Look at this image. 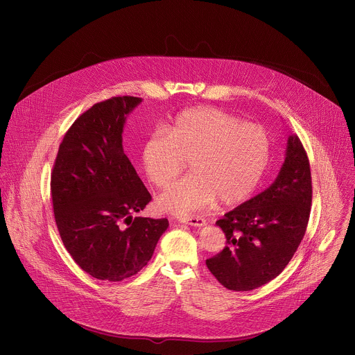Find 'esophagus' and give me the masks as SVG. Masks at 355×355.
<instances>
[{"label":"esophagus","mask_w":355,"mask_h":355,"mask_svg":"<svg viewBox=\"0 0 355 355\" xmlns=\"http://www.w3.org/2000/svg\"><path fill=\"white\" fill-rule=\"evenodd\" d=\"M179 222L194 227H202L207 225V220L202 216H180Z\"/></svg>","instance_id":"1"}]
</instances>
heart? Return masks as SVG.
I'll return each instance as SVG.
<instances>
[{
  "instance_id": "1",
  "label": "heart",
  "mask_w": 355,
  "mask_h": 355,
  "mask_svg": "<svg viewBox=\"0 0 355 355\" xmlns=\"http://www.w3.org/2000/svg\"><path fill=\"white\" fill-rule=\"evenodd\" d=\"M270 137L257 123L242 122L215 107L179 113L165 129L147 135L141 164L157 187L169 186L187 161L193 173L166 189L158 207L186 215L209 207L216 198L233 205L257 187L270 161Z\"/></svg>"
}]
</instances>
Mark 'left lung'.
Wrapping results in <instances>:
<instances>
[{
	"instance_id": "left-lung-1",
	"label": "left lung",
	"mask_w": 355,
	"mask_h": 355,
	"mask_svg": "<svg viewBox=\"0 0 355 355\" xmlns=\"http://www.w3.org/2000/svg\"><path fill=\"white\" fill-rule=\"evenodd\" d=\"M310 162L302 141L291 135L274 183L227 212L216 225L226 246L207 267L230 291H252L278 277L299 248L311 208Z\"/></svg>"
}]
</instances>
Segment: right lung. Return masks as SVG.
Here are the masks:
<instances>
[{
  "label": "right lung",
  "instance_id": "add662e5",
  "mask_svg": "<svg viewBox=\"0 0 355 355\" xmlns=\"http://www.w3.org/2000/svg\"><path fill=\"white\" fill-rule=\"evenodd\" d=\"M141 102L114 96L66 132L51 175L55 222L74 261L102 281H122L151 259L168 219L133 218L151 196L122 148L128 114Z\"/></svg>",
  "mask_w": 355,
  "mask_h": 355
}]
</instances>
